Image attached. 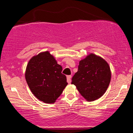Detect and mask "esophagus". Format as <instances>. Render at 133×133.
Wrapping results in <instances>:
<instances>
[{
  "label": "esophagus",
  "mask_w": 133,
  "mask_h": 133,
  "mask_svg": "<svg viewBox=\"0 0 133 133\" xmlns=\"http://www.w3.org/2000/svg\"><path fill=\"white\" fill-rule=\"evenodd\" d=\"M71 77L72 76L71 75L67 76V81H68V83H71Z\"/></svg>",
  "instance_id": "obj_1"
}]
</instances>
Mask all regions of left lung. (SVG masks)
Here are the masks:
<instances>
[{
	"label": "left lung",
	"instance_id": "obj_1",
	"mask_svg": "<svg viewBox=\"0 0 133 133\" xmlns=\"http://www.w3.org/2000/svg\"><path fill=\"white\" fill-rule=\"evenodd\" d=\"M110 67L104 59L90 54L79 61L78 71L72 78L82 96L88 101L100 98L104 94L111 81Z\"/></svg>",
	"mask_w": 133,
	"mask_h": 133
}]
</instances>
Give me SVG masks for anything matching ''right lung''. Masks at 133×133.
Here are the masks:
<instances>
[{
  "label": "right lung",
  "mask_w": 133,
  "mask_h": 133,
  "mask_svg": "<svg viewBox=\"0 0 133 133\" xmlns=\"http://www.w3.org/2000/svg\"><path fill=\"white\" fill-rule=\"evenodd\" d=\"M62 68L49 51L33 56L27 64L25 77L30 91L45 103L52 104L68 85Z\"/></svg>",
  "instance_id": "add662e5"
}]
</instances>
